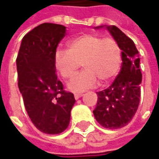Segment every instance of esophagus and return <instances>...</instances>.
Returning <instances> with one entry per match:
<instances>
[{
  "label": "esophagus",
  "instance_id": "esophagus-1",
  "mask_svg": "<svg viewBox=\"0 0 159 159\" xmlns=\"http://www.w3.org/2000/svg\"><path fill=\"white\" fill-rule=\"evenodd\" d=\"M82 96H83V93H75V100L79 99L80 97H82Z\"/></svg>",
  "mask_w": 159,
  "mask_h": 159
}]
</instances>
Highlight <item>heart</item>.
Here are the masks:
<instances>
[{
    "label": "heart",
    "mask_w": 159,
    "mask_h": 159,
    "mask_svg": "<svg viewBox=\"0 0 159 159\" xmlns=\"http://www.w3.org/2000/svg\"><path fill=\"white\" fill-rule=\"evenodd\" d=\"M68 49H57L54 62L64 79H70L80 67L84 70L72 78L67 87L83 92L94 87L98 81L105 84L112 79L121 65V49L113 39H103L96 34H83L67 43Z\"/></svg>",
    "instance_id": "heart-1"
}]
</instances>
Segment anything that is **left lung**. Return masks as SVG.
Masks as SVG:
<instances>
[{
  "label": "left lung",
  "instance_id": "left-lung-1",
  "mask_svg": "<svg viewBox=\"0 0 159 159\" xmlns=\"http://www.w3.org/2000/svg\"><path fill=\"white\" fill-rule=\"evenodd\" d=\"M106 28L122 50V64L111 85L96 93L98 100L93 112L102 126L114 129L126 126L135 115L139 104L142 74L139 51L132 39L114 25Z\"/></svg>",
  "mask_w": 159,
  "mask_h": 159
}]
</instances>
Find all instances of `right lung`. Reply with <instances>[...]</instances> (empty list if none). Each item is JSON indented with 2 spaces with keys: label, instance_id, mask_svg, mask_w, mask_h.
I'll return each instance as SVG.
<instances>
[{
  "label": "right lung",
  "instance_id": "obj_1",
  "mask_svg": "<svg viewBox=\"0 0 159 159\" xmlns=\"http://www.w3.org/2000/svg\"><path fill=\"white\" fill-rule=\"evenodd\" d=\"M65 35L63 25H39L24 36L16 59L25 109L35 127L46 134H59L68 127L75 102L56 75L54 56Z\"/></svg>",
  "mask_w": 159,
  "mask_h": 159
}]
</instances>
